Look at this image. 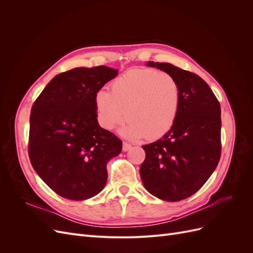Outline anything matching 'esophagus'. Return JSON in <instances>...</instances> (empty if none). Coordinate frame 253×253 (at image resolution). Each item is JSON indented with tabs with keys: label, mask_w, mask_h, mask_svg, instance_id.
Returning <instances> with one entry per match:
<instances>
[{
	"label": "esophagus",
	"mask_w": 253,
	"mask_h": 253,
	"mask_svg": "<svg viewBox=\"0 0 253 253\" xmlns=\"http://www.w3.org/2000/svg\"><path fill=\"white\" fill-rule=\"evenodd\" d=\"M131 148H132V144L128 143V142H124V144H122V150H124L125 152L128 151Z\"/></svg>",
	"instance_id": "1"
}]
</instances>
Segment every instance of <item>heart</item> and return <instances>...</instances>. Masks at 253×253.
<instances>
[{
  "mask_svg": "<svg viewBox=\"0 0 253 253\" xmlns=\"http://www.w3.org/2000/svg\"><path fill=\"white\" fill-rule=\"evenodd\" d=\"M179 101L177 80L154 68H132L111 83L110 91L99 89L95 95L99 124L114 129L126 117L128 121L121 133L134 139H155L169 132Z\"/></svg>",
  "mask_w": 253,
  "mask_h": 253,
  "instance_id": "b5f03b06",
  "label": "heart"
}]
</instances>
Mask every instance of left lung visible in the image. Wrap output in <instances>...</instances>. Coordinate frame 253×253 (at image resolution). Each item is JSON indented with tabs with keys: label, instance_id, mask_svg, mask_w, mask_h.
I'll return each mask as SVG.
<instances>
[{
	"label": "left lung",
	"instance_id": "obj_1",
	"mask_svg": "<svg viewBox=\"0 0 253 253\" xmlns=\"http://www.w3.org/2000/svg\"><path fill=\"white\" fill-rule=\"evenodd\" d=\"M148 66L171 74L180 88L179 110L172 128L155 142L142 145L144 188L160 200L178 202L208 180L220 158V105L200 76L170 63Z\"/></svg>",
	"mask_w": 253,
	"mask_h": 253
}]
</instances>
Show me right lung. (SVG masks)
<instances>
[{"label": "right lung", "mask_w": 253, "mask_h": 253, "mask_svg": "<svg viewBox=\"0 0 253 253\" xmlns=\"http://www.w3.org/2000/svg\"><path fill=\"white\" fill-rule=\"evenodd\" d=\"M117 70L76 67L52 78L30 114L28 155L37 174L67 200L97 195L108 180L106 164L122 141L98 124L95 95Z\"/></svg>", "instance_id": "obj_1"}]
</instances>
